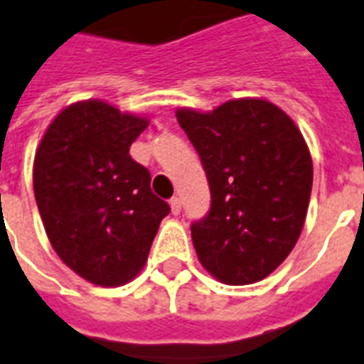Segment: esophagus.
<instances>
[{"instance_id":"esophagus-1","label":"esophagus","mask_w":364,"mask_h":364,"mask_svg":"<svg viewBox=\"0 0 364 364\" xmlns=\"http://www.w3.org/2000/svg\"><path fill=\"white\" fill-rule=\"evenodd\" d=\"M168 205H171V212H173L174 216H178L180 212H182V200H180V197H173Z\"/></svg>"}]
</instances>
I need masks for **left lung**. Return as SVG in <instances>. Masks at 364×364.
<instances>
[{"mask_svg": "<svg viewBox=\"0 0 364 364\" xmlns=\"http://www.w3.org/2000/svg\"><path fill=\"white\" fill-rule=\"evenodd\" d=\"M200 158L210 210L191 223L200 264L223 284L263 280L295 248L312 193V158L293 120L264 100L176 110Z\"/></svg>", "mask_w": 364, "mask_h": 364, "instance_id": "1", "label": "left lung"}]
</instances>
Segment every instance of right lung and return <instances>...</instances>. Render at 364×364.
I'll use <instances>...</instances> for the list:
<instances>
[{"mask_svg": "<svg viewBox=\"0 0 364 364\" xmlns=\"http://www.w3.org/2000/svg\"><path fill=\"white\" fill-rule=\"evenodd\" d=\"M146 126L109 103L80 101L54 118L35 154V200L52 248L95 286L133 280L171 212L129 156Z\"/></svg>", "mask_w": 364, "mask_h": 364, "instance_id": "obj_1", "label": "right lung"}]
</instances>
